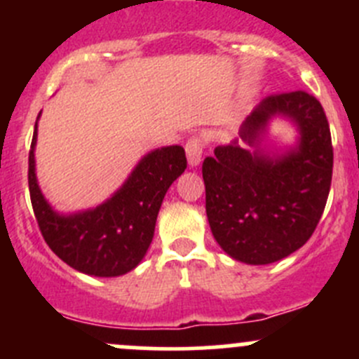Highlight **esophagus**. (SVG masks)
I'll list each match as a JSON object with an SVG mask.
<instances>
[{"label": "esophagus", "mask_w": 359, "mask_h": 359, "mask_svg": "<svg viewBox=\"0 0 359 359\" xmlns=\"http://www.w3.org/2000/svg\"><path fill=\"white\" fill-rule=\"evenodd\" d=\"M203 154V142L198 137H191L186 142V156L189 166H198L201 161Z\"/></svg>", "instance_id": "34e87169"}]
</instances>
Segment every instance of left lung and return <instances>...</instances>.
Instances as JSON below:
<instances>
[{
    "label": "left lung",
    "instance_id": "obj_1",
    "mask_svg": "<svg viewBox=\"0 0 359 359\" xmlns=\"http://www.w3.org/2000/svg\"><path fill=\"white\" fill-rule=\"evenodd\" d=\"M297 130L293 147L265 144L270 121ZM238 142L203 161L206 217L220 248L250 266L278 262L316 229L332 184L334 149L321 104L306 92L266 97L243 121Z\"/></svg>",
    "mask_w": 359,
    "mask_h": 359
}]
</instances>
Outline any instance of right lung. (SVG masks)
Listing matches in <instances>:
<instances>
[{"label": "right lung", "mask_w": 359, "mask_h": 359, "mask_svg": "<svg viewBox=\"0 0 359 359\" xmlns=\"http://www.w3.org/2000/svg\"><path fill=\"white\" fill-rule=\"evenodd\" d=\"M41 116V112L38 114ZM38 121L29 151V193L46 245L79 273L114 278L142 262L154 236L158 212L173 180L186 170L180 146L149 151L118 191L93 208L60 213L50 205L36 177Z\"/></svg>", "instance_id": "add662e5"}]
</instances>
